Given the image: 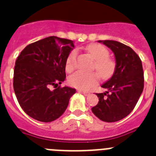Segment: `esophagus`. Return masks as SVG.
<instances>
[{
    "instance_id": "1",
    "label": "esophagus",
    "mask_w": 156,
    "mask_h": 156,
    "mask_svg": "<svg viewBox=\"0 0 156 156\" xmlns=\"http://www.w3.org/2000/svg\"><path fill=\"white\" fill-rule=\"evenodd\" d=\"M81 93L83 94V95H85V96H87V95L90 94V92H88V91H85V90H80Z\"/></svg>"
}]
</instances>
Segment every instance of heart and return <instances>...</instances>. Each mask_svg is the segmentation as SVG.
<instances>
[{
    "instance_id": "obj_1",
    "label": "heart",
    "mask_w": 156,
    "mask_h": 156,
    "mask_svg": "<svg viewBox=\"0 0 156 156\" xmlns=\"http://www.w3.org/2000/svg\"><path fill=\"white\" fill-rule=\"evenodd\" d=\"M87 52L95 60L94 68L101 77L107 79L111 76L115 70V63L108 58L109 52L107 48L99 44H91L86 48ZM76 57V51H72L66 61V69L67 72H72L75 66ZM98 75L95 73H86L83 72H76L69 78V83L73 87L87 90L98 81Z\"/></svg>"
}]
</instances>
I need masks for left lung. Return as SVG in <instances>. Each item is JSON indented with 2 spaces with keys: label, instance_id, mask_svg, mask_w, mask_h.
Wrapping results in <instances>:
<instances>
[{
  "label": "left lung",
  "instance_id": "8db88e82",
  "mask_svg": "<svg viewBox=\"0 0 156 156\" xmlns=\"http://www.w3.org/2000/svg\"><path fill=\"white\" fill-rule=\"evenodd\" d=\"M114 53L113 75L101 85L108 91L96 94L99 101L92 112L104 122H116L129 115L144 89V73L139 56L131 48L115 41H98Z\"/></svg>",
  "mask_w": 156,
  "mask_h": 156
}]
</instances>
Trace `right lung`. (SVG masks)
Instances as JSON below:
<instances>
[{"mask_svg":"<svg viewBox=\"0 0 156 156\" xmlns=\"http://www.w3.org/2000/svg\"><path fill=\"white\" fill-rule=\"evenodd\" d=\"M73 48V41L52 36L27 45L16 59L14 90L23 111L33 119L51 122L68 107L76 89L55 87L66 80V58Z\"/></svg>","mask_w":156,"mask_h":156,"instance_id":"obj_1","label":"right lung"}]
</instances>
